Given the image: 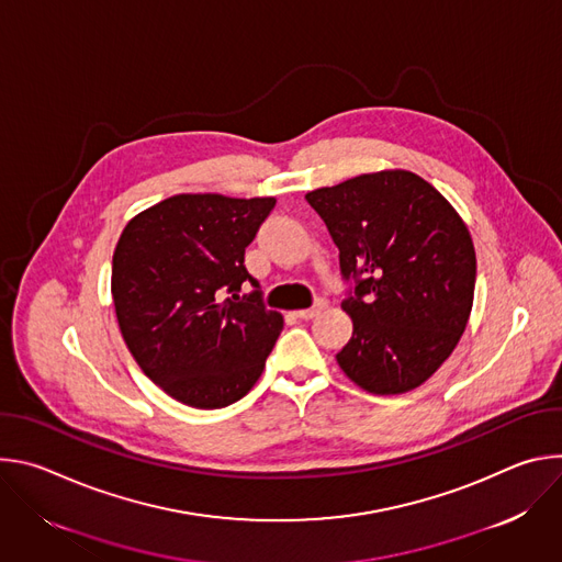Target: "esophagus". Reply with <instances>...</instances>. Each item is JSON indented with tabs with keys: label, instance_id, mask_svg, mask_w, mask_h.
Returning <instances> with one entry per match:
<instances>
[{
	"label": "esophagus",
	"instance_id": "34e87169",
	"mask_svg": "<svg viewBox=\"0 0 562 562\" xmlns=\"http://www.w3.org/2000/svg\"><path fill=\"white\" fill-rule=\"evenodd\" d=\"M325 308H327V300L319 297L311 308H300V311H295V315H297L300 319H311V317H315L319 311H325Z\"/></svg>",
	"mask_w": 562,
	"mask_h": 562
}]
</instances>
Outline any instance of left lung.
I'll return each mask as SVG.
<instances>
[{"mask_svg":"<svg viewBox=\"0 0 562 562\" xmlns=\"http://www.w3.org/2000/svg\"><path fill=\"white\" fill-rule=\"evenodd\" d=\"M353 286V336L336 356L364 391L420 386L456 349L473 304L475 251L453 206L420 176L380 171L304 195Z\"/></svg>","mask_w":562,"mask_h":562,"instance_id":"8db88e82","label":"left lung"}]
</instances>
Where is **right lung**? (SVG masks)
Instances as JSON below:
<instances>
[{
    "label": "right lung",
    "instance_id": "right-lung-1",
    "mask_svg": "<svg viewBox=\"0 0 562 562\" xmlns=\"http://www.w3.org/2000/svg\"><path fill=\"white\" fill-rule=\"evenodd\" d=\"M273 206V198L182 193L120 235L111 293L122 338L142 371L189 407L220 409L247 395L282 331L245 267ZM245 281L255 291L239 296Z\"/></svg>",
    "mask_w": 562,
    "mask_h": 562
}]
</instances>
